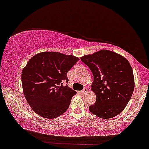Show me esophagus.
<instances>
[{
	"mask_svg": "<svg viewBox=\"0 0 149 149\" xmlns=\"http://www.w3.org/2000/svg\"><path fill=\"white\" fill-rule=\"evenodd\" d=\"M88 89L84 88L83 90H82V91H80V92H81V94H85V93H87V92H88Z\"/></svg>",
	"mask_w": 149,
	"mask_h": 149,
	"instance_id": "1",
	"label": "esophagus"
}]
</instances>
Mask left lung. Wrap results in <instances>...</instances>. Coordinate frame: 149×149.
I'll list each match as a JSON object with an SVG mask.
<instances>
[{
	"label": "left lung",
	"instance_id": "1",
	"mask_svg": "<svg viewBox=\"0 0 149 149\" xmlns=\"http://www.w3.org/2000/svg\"><path fill=\"white\" fill-rule=\"evenodd\" d=\"M80 59L94 76L91 90L96 102L90 111L97 117L109 119L120 113L130 100L134 89L132 68L123 56L108 49H101Z\"/></svg>",
	"mask_w": 149,
	"mask_h": 149
}]
</instances>
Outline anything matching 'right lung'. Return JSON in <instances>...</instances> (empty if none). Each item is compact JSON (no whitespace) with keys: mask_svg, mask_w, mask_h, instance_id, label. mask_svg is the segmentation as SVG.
Returning <instances> with one entry per match:
<instances>
[{"mask_svg":"<svg viewBox=\"0 0 149 149\" xmlns=\"http://www.w3.org/2000/svg\"><path fill=\"white\" fill-rule=\"evenodd\" d=\"M79 60L75 56L57 52L35 54L22 72V89L31 109L45 118H55L66 111L76 92L63 83L66 74Z\"/></svg>","mask_w":149,"mask_h":149,"instance_id":"add662e5","label":"right lung"}]
</instances>
